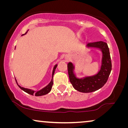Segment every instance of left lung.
I'll use <instances>...</instances> for the list:
<instances>
[{"mask_svg":"<svg viewBox=\"0 0 128 128\" xmlns=\"http://www.w3.org/2000/svg\"><path fill=\"white\" fill-rule=\"evenodd\" d=\"M88 47H94L101 49L102 52V66L101 70L95 76L87 77L83 79L76 78L73 74V66L72 63L68 64V70L69 80L73 87L76 90L82 92H91L101 88L106 83L112 69V64L109 48L107 44L104 41L90 42Z\"/></svg>","mask_w":128,"mask_h":128,"instance_id":"8db88e82","label":"left lung"}]
</instances>
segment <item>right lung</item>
Segmentation results:
<instances>
[{"label": "right lung", "instance_id": "1", "mask_svg": "<svg viewBox=\"0 0 128 128\" xmlns=\"http://www.w3.org/2000/svg\"><path fill=\"white\" fill-rule=\"evenodd\" d=\"M57 67V65H55V67L54 68V70H53V72H52V78H53V76H54V72H55V69ZM53 80H52H52L51 82H50V83L47 86L45 87V88H44L42 89V90L38 91V92H35L33 90H31L30 89H28V88H24V87H20V86H18V87H20V88L22 89L24 91V92H27V93L29 94H31V95H35V96H44V95H45V94H48V92H50V91L51 90V88H52V85H53Z\"/></svg>", "mask_w": 128, "mask_h": 128}]
</instances>
